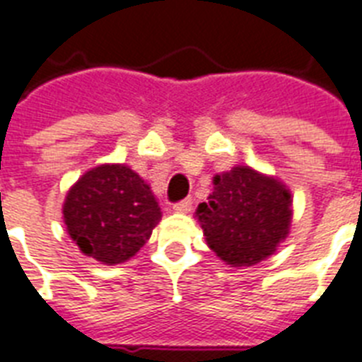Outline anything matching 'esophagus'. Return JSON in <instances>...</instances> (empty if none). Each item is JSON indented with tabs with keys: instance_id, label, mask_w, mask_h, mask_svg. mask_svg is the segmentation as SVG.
Returning <instances> with one entry per match:
<instances>
[{
	"instance_id": "34e87169",
	"label": "esophagus",
	"mask_w": 362,
	"mask_h": 362,
	"mask_svg": "<svg viewBox=\"0 0 362 362\" xmlns=\"http://www.w3.org/2000/svg\"><path fill=\"white\" fill-rule=\"evenodd\" d=\"M190 209H192V199H190V198H185L183 202H179V203H175V205H174L175 213L187 214V213H190Z\"/></svg>"
}]
</instances>
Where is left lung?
Masks as SVG:
<instances>
[{
    "mask_svg": "<svg viewBox=\"0 0 362 362\" xmlns=\"http://www.w3.org/2000/svg\"><path fill=\"white\" fill-rule=\"evenodd\" d=\"M213 185L209 202L196 209L207 246L235 268L268 259L291 231V190L252 166L214 175Z\"/></svg>",
    "mask_w": 362,
    "mask_h": 362,
    "instance_id": "1",
    "label": "left lung"
}]
</instances>
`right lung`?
Returning a JSON list of instances; mask_svg holds the SVG:
<instances>
[{"label": "right lung", "instance_id": "obj_1", "mask_svg": "<svg viewBox=\"0 0 362 362\" xmlns=\"http://www.w3.org/2000/svg\"><path fill=\"white\" fill-rule=\"evenodd\" d=\"M62 216L81 253L101 264L129 261L160 222L149 185L125 164H100L68 190Z\"/></svg>", "mask_w": 362, "mask_h": 362}]
</instances>
